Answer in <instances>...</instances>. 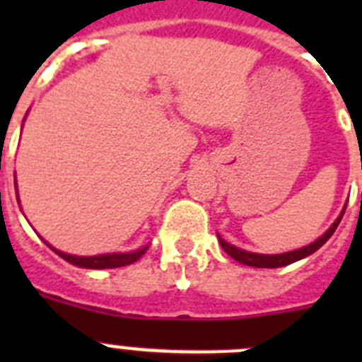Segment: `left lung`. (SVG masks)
Here are the masks:
<instances>
[{"mask_svg": "<svg viewBox=\"0 0 362 362\" xmlns=\"http://www.w3.org/2000/svg\"><path fill=\"white\" fill-rule=\"evenodd\" d=\"M344 210H346V206H344V209H343L341 216H339L337 219H335L334 225H332L330 228L326 230V232L322 233V235L317 239V241H313L312 245H308V246H303V248H299V250L284 252V254H277V255L254 254V252L241 250V248H238V246L230 245V243H226L225 239H221V235H217V239H219V245L223 246V250H225L226 254L230 255V257L235 259V261H239V263L246 264V267H255V268H279V267H286V264L296 263V261H299V259H305V257H308V255H312L313 252H317L319 248H321V246L325 245V243L332 238V233L335 232V228H337L339 223H341V219H343Z\"/></svg>", "mask_w": 362, "mask_h": 362, "instance_id": "1", "label": "left lung"}]
</instances>
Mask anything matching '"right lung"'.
Wrapping results in <instances>:
<instances>
[{"label": "right lung", "instance_id": "right-lung-1", "mask_svg": "<svg viewBox=\"0 0 362 362\" xmlns=\"http://www.w3.org/2000/svg\"><path fill=\"white\" fill-rule=\"evenodd\" d=\"M47 245H49V243H47ZM50 248H52V246H50ZM52 250L56 252L59 257H63L65 261H69V263L76 264V267L92 268V270H103V268H119V267H127V264L136 263L137 259L141 257V255L148 250V246H143V248H139V250L129 252V254H103V255H90V257L70 255V254H65V252L56 250V248H52Z\"/></svg>", "mask_w": 362, "mask_h": 362}]
</instances>
